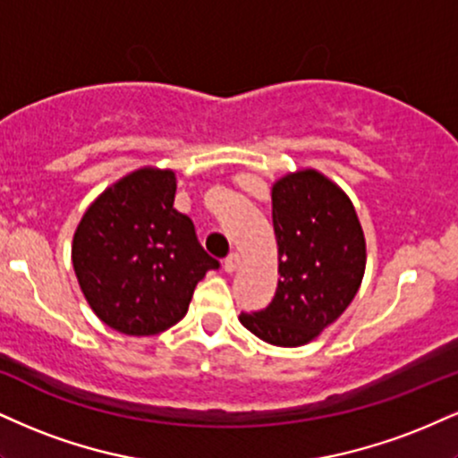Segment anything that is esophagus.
<instances>
[{
  "mask_svg": "<svg viewBox=\"0 0 458 458\" xmlns=\"http://www.w3.org/2000/svg\"><path fill=\"white\" fill-rule=\"evenodd\" d=\"M239 267H241V256H239V253H230V256L224 260V271L225 273H234Z\"/></svg>",
  "mask_w": 458,
  "mask_h": 458,
  "instance_id": "esophagus-1",
  "label": "esophagus"
}]
</instances>
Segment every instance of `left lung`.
<instances>
[{
    "mask_svg": "<svg viewBox=\"0 0 458 458\" xmlns=\"http://www.w3.org/2000/svg\"><path fill=\"white\" fill-rule=\"evenodd\" d=\"M271 196L282 279L267 310L239 319L267 344L299 348L356 296L367 264L365 234L345 191L318 170L285 174Z\"/></svg>",
    "mask_w": 458,
    "mask_h": 458,
    "instance_id": "1",
    "label": "left lung"
}]
</instances>
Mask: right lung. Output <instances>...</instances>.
Returning <instances> with one entry per match:
<instances>
[{
  "instance_id": "1",
  "label": "right lung",
  "mask_w": 458,
  "mask_h": 458,
  "mask_svg": "<svg viewBox=\"0 0 458 458\" xmlns=\"http://www.w3.org/2000/svg\"><path fill=\"white\" fill-rule=\"evenodd\" d=\"M173 170L123 176L82 215L72 264L96 316L123 335L174 327L194 288L219 262L198 243L194 222L174 205Z\"/></svg>"
}]
</instances>
